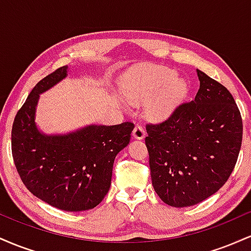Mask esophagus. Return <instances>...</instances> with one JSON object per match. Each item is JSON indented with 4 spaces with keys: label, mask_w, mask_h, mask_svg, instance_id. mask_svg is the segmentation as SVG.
<instances>
[{
    "label": "esophagus",
    "mask_w": 251,
    "mask_h": 251,
    "mask_svg": "<svg viewBox=\"0 0 251 251\" xmlns=\"http://www.w3.org/2000/svg\"><path fill=\"white\" fill-rule=\"evenodd\" d=\"M145 129H144L142 125H135L133 132H132V135H133L134 139H143L145 137Z\"/></svg>",
    "instance_id": "esophagus-1"
}]
</instances>
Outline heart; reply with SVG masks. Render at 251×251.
Here are the masks:
<instances>
[{"label": "heart", "instance_id": "obj_1", "mask_svg": "<svg viewBox=\"0 0 251 251\" xmlns=\"http://www.w3.org/2000/svg\"><path fill=\"white\" fill-rule=\"evenodd\" d=\"M177 76V72L168 67L150 66L128 77L124 94L134 106L144 105L157 96L150 106V114L154 119H165L188 93V83Z\"/></svg>", "mask_w": 251, "mask_h": 251}]
</instances>
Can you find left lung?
<instances>
[{"instance_id": "left-lung-1", "label": "left lung", "mask_w": 251, "mask_h": 251, "mask_svg": "<svg viewBox=\"0 0 251 251\" xmlns=\"http://www.w3.org/2000/svg\"><path fill=\"white\" fill-rule=\"evenodd\" d=\"M200 89L169 119L146 126L152 185L168 205L185 208L220 190L231 175L243 125L231 93L197 70Z\"/></svg>"}]
</instances>
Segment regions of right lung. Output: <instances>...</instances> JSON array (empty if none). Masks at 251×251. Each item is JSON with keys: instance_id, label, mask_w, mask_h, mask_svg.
<instances>
[{"instance_id": "1", "label": "right lung", "mask_w": 251, "mask_h": 251, "mask_svg": "<svg viewBox=\"0 0 251 251\" xmlns=\"http://www.w3.org/2000/svg\"><path fill=\"white\" fill-rule=\"evenodd\" d=\"M67 66L36 83L17 112L11 152L22 181L37 198L65 211L96 208L111 186L116 155L128 145L134 125H88L66 134H46L35 123L40 94L67 76Z\"/></svg>"}]
</instances>
